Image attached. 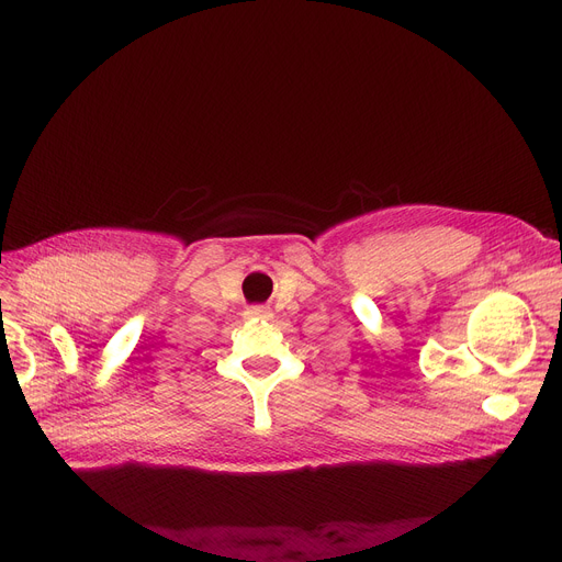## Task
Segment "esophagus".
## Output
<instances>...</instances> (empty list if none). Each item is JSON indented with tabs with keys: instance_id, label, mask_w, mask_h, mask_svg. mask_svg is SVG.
Returning a JSON list of instances; mask_svg holds the SVG:
<instances>
[{
	"instance_id": "1",
	"label": "esophagus",
	"mask_w": 562,
	"mask_h": 562,
	"mask_svg": "<svg viewBox=\"0 0 562 562\" xmlns=\"http://www.w3.org/2000/svg\"><path fill=\"white\" fill-rule=\"evenodd\" d=\"M246 314L252 316V318H269V316H271V310L263 307V305H252V307H248Z\"/></svg>"
}]
</instances>
